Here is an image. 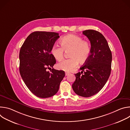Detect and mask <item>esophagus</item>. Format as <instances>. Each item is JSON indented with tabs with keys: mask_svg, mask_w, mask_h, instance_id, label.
I'll return each mask as SVG.
<instances>
[{
	"mask_svg": "<svg viewBox=\"0 0 130 130\" xmlns=\"http://www.w3.org/2000/svg\"><path fill=\"white\" fill-rule=\"evenodd\" d=\"M69 75V72H65V76H68Z\"/></svg>",
	"mask_w": 130,
	"mask_h": 130,
	"instance_id": "esophagus-1",
	"label": "esophagus"
}]
</instances>
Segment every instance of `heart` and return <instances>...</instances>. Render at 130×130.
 <instances>
[{
	"label": "heart",
	"mask_w": 130,
	"mask_h": 130,
	"mask_svg": "<svg viewBox=\"0 0 130 130\" xmlns=\"http://www.w3.org/2000/svg\"><path fill=\"white\" fill-rule=\"evenodd\" d=\"M61 47L54 45L51 49V54L55 60L61 61L64 56V51L68 52L69 59L65 60L57 65L58 69L65 71H71L79 64L86 62L88 59L91 51L89 42L83 40L81 37L69 34L63 37L60 40Z\"/></svg>",
	"instance_id": "obj_1"
}]
</instances>
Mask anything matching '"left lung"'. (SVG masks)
I'll return each instance as SVG.
<instances>
[{"instance_id":"left-lung-1","label":"left lung","mask_w":130,"mask_h":130,"mask_svg":"<svg viewBox=\"0 0 130 130\" xmlns=\"http://www.w3.org/2000/svg\"><path fill=\"white\" fill-rule=\"evenodd\" d=\"M83 34L88 39L91 44L89 57L75 74L76 80L72 85L75 93L83 97H89L97 94L103 87L110 76L112 55L107 41L99 32L87 30Z\"/></svg>"}]
</instances>
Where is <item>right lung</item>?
I'll return each mask as SVG.
<instances>
[{
    "mask_svg": "<svg viewBox=\"0 0 130 130\" xmlns=\"http://www.w3.org/2000/svg\"><path fill=\"white\" fill-rule=\"evenodd\" d=\"M60 36L51 32L35 31L26 39L20 52V72L29 89L36 96L46 98L59 90L65 72L53 68L56 60L50 53Z\"/></svg>",
    "mask_w": 130,
    "mask_h": 130,
    "instance_id": "add662e5",
    "label": "right lung"
}]
</instances>
